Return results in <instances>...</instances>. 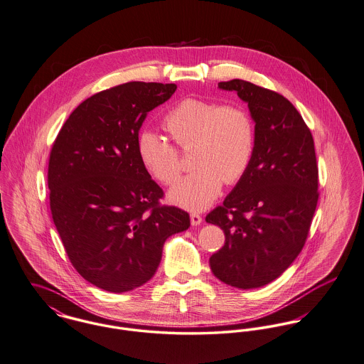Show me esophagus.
I'll return each mask as SVG.
<instances>
[{
	"mask_svg": "<svg viewBox=\"0 0 364 364\" xmlns=\"http://www.w3.org/2000/svg\"><path fill=\"white\" fill-rule=\"evenodd\" d=\"M202 223V216L198 213H191V224L193 225H199Z\"/></svg>",
	"mask_w": 364,
	"mask_h": 364,
	"instance_id": "esophagus-1",
	"label": "esophagus"
}]
</instances>
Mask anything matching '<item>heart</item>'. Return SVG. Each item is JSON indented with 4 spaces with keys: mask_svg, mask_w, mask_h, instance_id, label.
I'll use <instances>...</instances> for the list:
<instances>
[{
    "mask_svg": "<svg viewBox=\"0 0 364 364\" xmlns=\"http://www.w3.org/2000/svg\"><path fill=\"white\" fill-rule=\"evenodd\" d=\"M165 127L177 146H193L191 162L196 168L170 190L168 199L177 206L206 209L220 196L223 183H238L251 166L256 129L242 105L184 98L166 113ZM137 152L142 165L161 183L168 186L178 178V151L159 133L142 130Z\"/></svg>",
    "mask_w": 364,
    "mask_h": 364,
    "instance_id": "b5f03b06",
    "label": "heart"
}]
</instances>
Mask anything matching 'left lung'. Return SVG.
<instances>
[{
  "mask_svg": "<svg viewBox=\"0 0 364 364\" xmlns=\"http://www.w3.org/2000/svg\"><path fill=\"white\" fill-rule=\"evenodd\" d=\"M218 85L248 104L256 145L247 174L205 219L225 235L209 264L219 280L252 289L280 277L306 242L318 200L314 142L279 92L240 79Z\"/></svg>",
  "mask_w": 364,
  "mask_h": 364,
  "instance_id": "8db88e82",
  "label": "left lung"
}]
</instances>
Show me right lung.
<instances>
[{"instance_id": "obj_1", "label": "right lung", "mask_w": 364, "mask_h": 364, "mask_svg": "<svg viewBox=\"0 0 364 364\" xmlns=\"http://www.w3.org/2000/svg\"><path fill=\"white\" fill-rule=\"evenodd\" d=\"M176 84L130 82L94 94L62 126L48 164L50 206L65 251L84 280L126 292L151 280L170 235L190 215L161 206L162 188L137 152L148 112Z\"/></svg>"}]
</instances>
